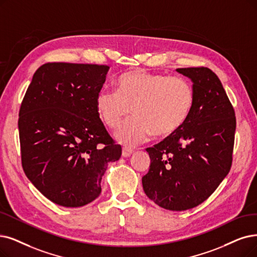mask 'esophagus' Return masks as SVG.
Here are the masks:
<instances>
[{
    "label": "esophagus",
    "instance_id": "esophagus-1",
    "mask_svg": "<svg viewBox=\"0 0 257 257\" xmlns=\"http://www.w3.org/2000/svg\"><path fill=\"white\" fill-rule=\"evenodd\" d=\"M132 153H133V150L130 148L124 147L122 149V156L123 157H130L132 155Z\"/></svg>",
    "mask_w": 257,
    "mask_h": 257
}]
</instances>
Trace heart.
Wrapping results in <instances>:
<instances>
[{"instance_id": "obj_1", "label": "heart", "mask_w": 257, "mask_h": 257, "mask_svg": "<svg viewBox=\"0 0 257 257\" xmlns=\"http://www.w3.org/2000/svg\"><path fill=\"white\" fill-rule=\"evenodd\" d=\"M195 90L192 82L182 76L151 74L132 70L117 80V90L107 87L98 91L97 110L105 125L117 128V140L127 147L148 142L153 133L168 136L186 122L193 110Z\"/></svg>"}]
</instances>
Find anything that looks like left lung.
Wrapping results in <instances>:
<instances>
[{
  "label": "left lung",
  "instance_id": "left-lung-1",
  "mask_svg": "<svg viewBox=\"0 0 257 257\" xmlns=\"http://www.w3.org/2000/svg\"><path fill=\"white\" fill-rule=\"evenodd\" d=\"M193 81L195 103L184 124L153 148L142 177L159 207L184 211L208 199L230 172L236 117L218 77L208 67L177 68Z\"/></svg>",
  "mask_w": 257,
  "mask_h": 257
}]
</instances>
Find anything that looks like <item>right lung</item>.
<instances>
[{
  "label": "right lung",
  "instance_id": "right-lung-1",
  "mask_svg": "<svg viewBox=\"0 0 257 257\" xmlns=\"http://www.w3.org/2000/svg\"><path fill=\"white\" fill-rule=\"evenodd\" d=\"M107 65L49 62L40 66L19 111L22 167L27 178L59 206L95 200L108 162L121 146L107 133L96 106Z\"/></svg>",
  "mask_w": 257,
  "mask_h": 257
}]
</instances>
